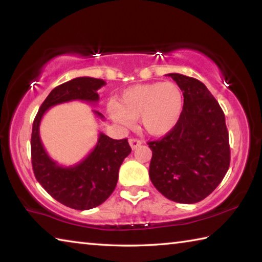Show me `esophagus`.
I'll return each mask as SVG.
<instances>
[{"mask_svg":"<svg viewBox=\"0 0 262 262\" xmlns=\"http://www.w3.org/2000/svg\"><path fill=\"white\" fill-rule=\"evenodd\" d=\"M141 144H142V142L140 140H137V139H130L129 140V145H130V148L133 150H135L136 148H139Z\"/></svg>","mask_w":262,"mask_h":262,"instance_id":"esophagus-1","label":"esophagus"}]
</instances>
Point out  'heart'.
<instances>
[{
  "instance_id": "b5f03b06",
  "label": "heart",
  "mask_w": 262,
  "mask_h": 262,
  "mask_svg": "<svg viewBox=\"0 0 262 262\" xmlns=\"http://www.w3.org/2000/svg\"><path fill=\"white\" fill-rule=\"evenodd\" d=\"M184 110V95L173 82L137 84L126 89L107 112L112 120L129 128L133 120H140L145 133L151 136H164L179 122Z\"/></svg>"
}]
</instances>
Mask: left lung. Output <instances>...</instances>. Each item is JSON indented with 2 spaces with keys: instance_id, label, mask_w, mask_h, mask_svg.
<instances>
[{
  "instance_id": "1",
  "label": "left lung",
  "mask_w": 262,
  "mask_h": 262,
  "mask_svg": "<svg viewBox=\"0 0 262 262\" xmlns=\"http://www.w3.org/2000/svg\"><path fill=\"white\" fill-rule=\"evenodd\" d=\"M184 95L179 122L162 140L149 142V177L159 193L179 203H196L212 193L230 165L229 134L220 104L196 78L167 74Z\"/></svg>"
}]
</instances>
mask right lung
Masks as SVG:
<instances>
[{
  "label": "right lung",
  "mask_w": 262,
  "mask_h": 262,
  "mask_svg": "<svg viewBox=\"0 0 262 262\" xmlns=\"http://www.w3.org/2000/svg\"><path fill=\"white\" fill-rule=\"evenodd\" d=\"M105 84L94 77H77L61 84L47 96L33 121L31 156L35 178L52 198L73 209H92L107 200L117 186L119 168L132 149L127 139L113 140L100 132L96 147L85 158L75 165H59L43 148L39 127L43 114L53 106L74 100L98 103L97 91ZM94 113L104 120L98 111Z\"/></svg>",
  "instance_id": "1"
}]
</instances>
